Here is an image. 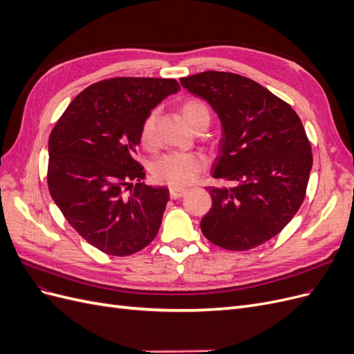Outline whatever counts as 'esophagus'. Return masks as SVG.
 <instances>
[{"label":"esophagus","instance_id":"esophagus-1","mask_svg":"<svg viewBox=\"0 0 354 354\" xmlns=\"http://www.w3.org/2000/svg\"><path fill=\"white\" fill-rule=\"evenodd\" d=\"M187 194L186 189H178V187H171L169 189V198L171 199H178Z\"/></svg>","mask_w":354,"mask_h":354}]
</instances>
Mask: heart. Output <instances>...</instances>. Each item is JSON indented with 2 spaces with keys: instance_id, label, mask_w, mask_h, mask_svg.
Segmentation results:
<instances>
[{
  "instance_id": "1",
  "label": "heart",
  "mask_w": 354,
  "mask_h": 354,
  "mask_svg": "<svg viewBox=\"0 0 354 354\" xmlns=\"http://www.w3.org/2000/svg\"><path fill=\"white\" fill-rule=\"evenodd\" d=\"M180 112L189 127L201 118H208L209 109L202 100L189 99L181 103ZM158 112L152 111L146 116L140 130V142L145 147H152L155 143V131ZM205 168V162L195 153H167L155 160L152 165V177L158 183H165L171 187H183L195 181Z\"/></svg>"
}]
</instances>
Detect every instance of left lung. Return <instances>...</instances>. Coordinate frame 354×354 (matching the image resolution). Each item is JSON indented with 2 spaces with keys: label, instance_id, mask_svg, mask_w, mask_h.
<instances>
[{
  "label": "left lung",
  "instance_id": "obj_1",
  "mask_svg": "<svg viewBox=\"0 0 354 354\" xmlns=\"http://www.w3.org/2000/svg\"><path fill=\"white\" fill-rule=\"evenodd\" d=\"M218 115L223 137L212 177L232 187H207L212 207L201 220L209 242L246 251L274 238L306 196L312 146L299 116L259 82L207 71L180 80Z\"/></svg>",
  "mask_w": 354,
  "mask_h": 354
}]
</instances>
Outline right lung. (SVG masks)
Here are the masks:
<instances>
[{"mask_svg": "<svg viewBox=\"0 0 354 354\" xmlns=\"http://www.w3.org/2000/svg\"><path fill=\"white\" fill-rule=\"evenodd\" d=\"M178 90L176 80H103L81 91L53 128L50 195L80 236L104 254L131 255L156 236L169 194L140 183L146 174L136 147L146 116Z\"/></svg>", "mask_w": 354, "mask_h": 354, "instance_id": "1", "label": "right lung"}]
</instances>
